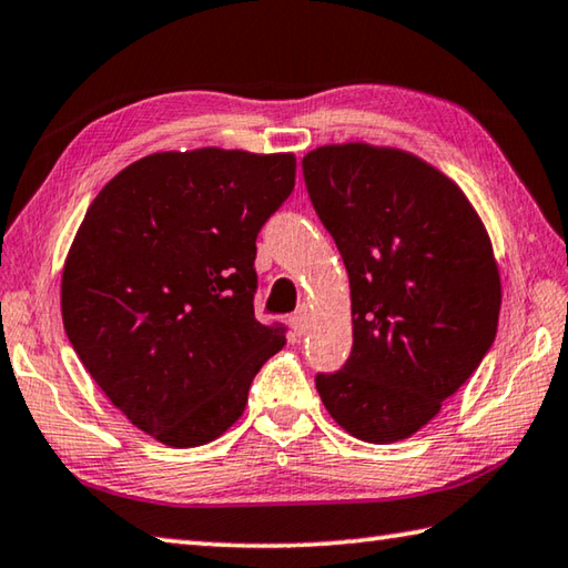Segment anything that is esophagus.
<instances>
[{
    "instance_id": "esophagus-1",
    "label": "esophagus",
    "mask_w": 568,
    "mask_h": 568,
    "mask_svg": "<svg viewBox=\"0 0 568 568\" xmlns=\"http://www.w3.org/2000/svg\"><path fill=\"white\" fill-rule=\"evenodd\" d=\"M290 324H292V332L300 334V336H302L306 329H310V312H306V306H302L300 312L292 314Z\"/></svg>"
}]
</instances>
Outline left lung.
<instances>
[{"mask_svg": "<svg viewBox=\"0 0 568 568\" xmlns=\"http://www.w3.org/2000/svg\"><path fill=\"white\" fill-rule=\"evenodd\" d=\"M302 169L354 316L349 359L316 374V392L356 439H406L491 349L501 282L489 234L449 176L399 149L320 146Z\"/></svg>", "mask_w": 568, "mask_h": 568, "instance_id": "left-lung-1", "label": "left lung"}]
</instances>
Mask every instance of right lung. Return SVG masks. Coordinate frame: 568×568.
Instances as JSON below:
<instances>
[{"label":"right lung","mask_w":568,"mask_h":568,"mask_svg":"<svg viewBox=\"0 0 568 568\" xmlns=\"http://www.w3.org/2000/svg\"><path fill=\"white\" fill-rule=\"evenodd\" d=\"M294 176V154L162 152L87 209L64 264V329L109 402L156 442L222 436L286 344L254 320V258Z\"/></svg>","instance_id":"right-lung-1"}]
</instances>
